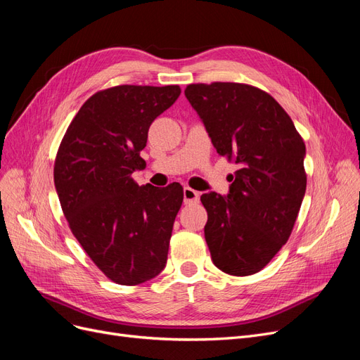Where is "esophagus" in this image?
<instances>
[{
    "label": "esophagus",
    "mask_w": 360,
    "mask_h": 360,
    "mask_svg": "<svg viewBox=\"0 0 360 360\" xmlns=\"http://www.w3.org/2000/svg\"><path fill=\"white\" fill-rule=\"evenodd\" d=\"M183 198H184V202H186V204L198 202L200 193H198L197 191H193L192 188H184V189H183Z\"/></svg>",
    "instance_id": "34e87169"
}]
</instances>
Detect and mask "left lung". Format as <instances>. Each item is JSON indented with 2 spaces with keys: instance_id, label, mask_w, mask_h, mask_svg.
<instances>
[{
  "instance_id": "8db88e82",
  "label": "left lung",
  "mask_w": 360,
  "mask_h": 360,
  "mask_svg": "<svg viewBox=\"0 0 360 360\" xmlns=\"http://www.w3.org/2000/svg\"><path fill=\"white\" fill-rule=\"evenodd\" d=\"M184 96L217 153L238 169L226 197L201 195L213 264L234 276L264 269L284 246L307 191V148L269 93L237 82L191 84Z\"/></svg>"
}]
</instances>
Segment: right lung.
I'll return each instance as SVG.
<instances>
[{"label":"right lung","instance_id":"right-lung-1","mask_svg":"<svg viewBox=\"0 0 360 360\" xmlns=\"http://www.w3.org/2000/svg\"><path fill=\"white\" fill-rule=\"evenodd\" d=\"M179 85H117L97 91L72 120L53 183L76 240L106 278L138 285L167 264L183 188L138 186L150 124L177 101Z\"/></svg>","mask_w":360,"mask_h":360}]
</instances>
